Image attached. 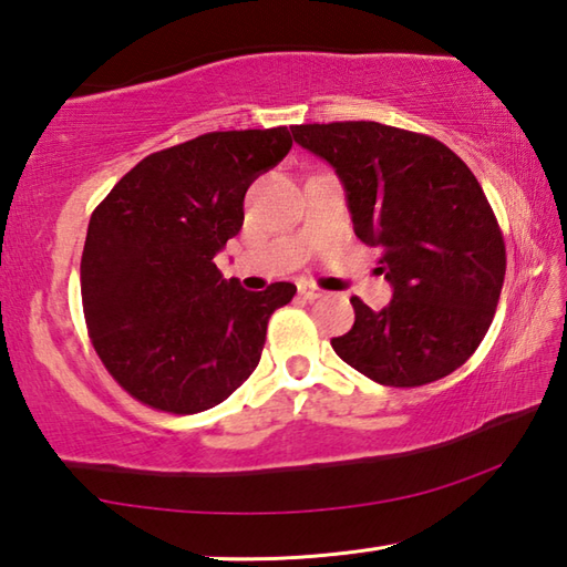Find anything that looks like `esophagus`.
Instances as JSON below:
<instances>
[{
	"instance_id": "34e87169",
	"label": "esophagus",
	"mask_w": 567,
	"mask_h": 567,
	"mask_svg": "<svg viewBox=\"0 0 567 567\" xmlns=\"http://www.w3.org/2000/svg\"><path fill=\"white\" fill-rule=\"evenodd\" d=\"M297 292H300L302 300H320V297H322V290H320V287H315V285H300V287H297Z\"/></svg>"
}]
</instances>
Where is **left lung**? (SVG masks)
<instances>
[{
	"instance_id": "left-lung-1",
	"label": "left lung",
	"mask_w": 567,
	"mask_h": 567,
	"mask_svg": "<svg viewBox=\"0 0 567 567\" xmlns=\"http://www.w3.org/2000/svg\"><path fill=\"white\" fill-rule=\"evenodd\" d=\"M300 147L330 162L352 227L380 247L392 300L370 310L332 350L364 378L420 388L455 372L483 342L505 280V243L491 203L453 150L380 122L297 124Z\"/></svg>"
}]
</instances>
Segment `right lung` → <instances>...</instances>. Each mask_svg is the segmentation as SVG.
<instances>
[{
    "label": "right lung",
    "mask_w": 567,
    "mask_h": 567,
    "mask_svg": "<svg viewBox=\"0 0 567 567\" xmlns=\"http://www.w3.org/2000/svg\"><path fill=\"white\" fill-rule=\"evenodd\" d=\"M287 127L207 132L134 165L90 217L80 265L90 340L142 405L192 415L252 375L267 320L292 282L247 292L215 255L245 219V192L290 152Z\"/></svg>",
    "instance_id": "right-lung-1"
}]
</instances>
